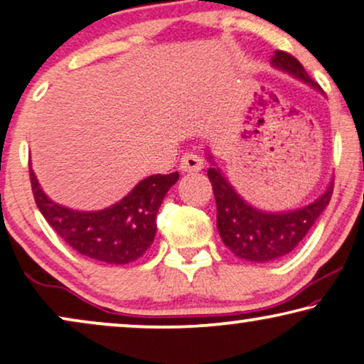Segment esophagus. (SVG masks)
<instances>
[{"instance_id": "34e87169", "label": "esophagus", "mask_w": 364, "mask_h": 364, "mask_svg": "<svg viewBox=\"0 0 364 364\" xmlns=\"http://www.w3.org/2000/svg\"><path fill=\"white\" fill-rule=\"evenodd\" d=\"M201 168L203 160L198 155H194V153H186V155H183L180 161V170L183 173H198L201 171Z\"/></svg>"}]
</instances>
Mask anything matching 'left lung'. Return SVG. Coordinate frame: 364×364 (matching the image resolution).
Instances as JSON below:
<instances>
[{
  "mask_svg": "<svg viewBox=\"0 0 364 364\" xmlns=\"http://www.w3.org/2000/svg\"><path fill=\"white\" fill-rule=\"evenodd\" d=\"M270 64L272 68L320 90L318 84L310 79L304 65L289 53L275 50ZM208 160L213 165L208 170V176L213 183L214 198H216L219 235L234 255L249 262H270L289 255L310 231L323 209L328 206L333 193V181H331L325 193L314 203L284 213L262 211L249 204L235 191L228 178L214 165L209 153Z\"/></svg>",
  "mask_w": 364,
  "mask_h": 364,
  "instance_id": "obj_1",
  "label": "left lung"
}]
</instances>
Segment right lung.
<instances>
[{"label":"right lung","instance_id":"obj_1","mask_svg":"<svg viewBox=\"0 0 364 364\" xmlns=\"http://www.w3.org/2000/svg\"><path fill=\"white\" fill-rule=\"evenodd\" d=\"M29 176L34 201L59 237L85 257L112 265L130 264L146 252L156 234L158 209L180 178L178 171L151 175L109 208L77 211L53 201L31 165Z\"/></svg>","mask_w":364,"mask_h":364}]
</instances>
